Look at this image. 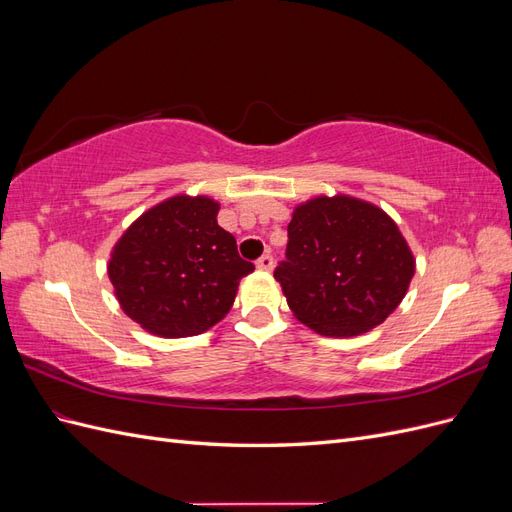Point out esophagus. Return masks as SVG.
<instances>
[{"mask_svg": "<svg viewBox=\"0 0 512 512\" xmlns=\"http://www.w3.org/2000/svg\"><path fill=\"white\" fill-rule=\"evenodd\" d=\"M256 267H258L260 271H271V269H273V256H271V254L260 256V258L256 260Z\"/></svg>", "mask_w": 512, "mask_h": 512, "instance_id": "esophagus-1", "label": "esophagus"}]
</instances>
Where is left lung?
Masks as SVG:
<instances>
[{
  "label": "left lung",
  "instance_id": "left-lung-1",
  "mask_svg": "<svg viewBox=\"0 0 512 512\" xmlns=\"http://www.w3.org/2000/svg\"><path fill=\"white\" fill-rule=\"evenodd\" d=\"M416 269L389 213L346 194L294 207L275 269L294 318L324 337H354L389 318Z\"/></svg>",
  "mask_w": 512,
  "mask_h": 512
}]
</instances>
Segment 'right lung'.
I'll return each mask as SVG.
<instances>
[{"mask_svg":"<svg viewBox=\"0 0 512 512\" xmlns=\"http://www.w3.org/2000/svg\"><path fill=\"white\" fill-rule=\"evenodd\" d=\"M220 203L179 194L138 218L115 243L108 280L134 322L158 337H192L218 324L254 271L218 224Z\"/></svg>","mask_w":512,"mask_h":512,"instance_id":"right-lung-1","label":"right lung"}]
</instances>
